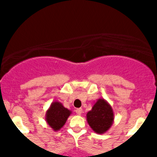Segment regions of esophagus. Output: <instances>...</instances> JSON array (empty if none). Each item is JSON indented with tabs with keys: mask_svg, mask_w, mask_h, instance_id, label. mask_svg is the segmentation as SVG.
<instances>
[{
	"mask_svg": "<svg viewBox=\"0 0 157 157\" xmlns=\"http://www.w3.org/2000/svg\"><path fill=\"white\" fill-rule=\"evenodd\" d=\"M75 112H76V114H78V115H81L82 113V109H77L75 110Z\"/></svg>",
	"mask_w": 157,
	"mask_h": 157,
	"instance_id": "1",
	"label": "esophagus"
}]
</instances>
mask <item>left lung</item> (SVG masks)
<instances>
[{"mask_svg":"<svg viewBox=\"0 0 157 157\" xmlns=\"http://www.w3.org/2000/svg\"><path fill=\"white\" fill-rule=\"evenodd\" d=\"M86 120L94 132L99 134H105L113 124L114 112L106 100L99 98L92 109L87 112Z\"/></svg>","mask_w":157,"mask_h":157,"instance_id":"left-lung-1","label":"left lung"}]
</instances>
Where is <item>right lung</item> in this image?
Instances as JSON below:
<instances>
[{"label": "right lung", "instance_id": "1", "mask_svg": "<svg viewBox=\"0 0 157 157\" xmlns=\"http://www.w3.org/2000/svg\"><path fill=\"white\" fill-rule=\"evenodd\" d=\"M71 111L66 109L59 101H53L45 113V121L54 131L59 130L66 123Z\"/></svg>", "mask_w": 157, "mask_h": 157}]
</instances>
